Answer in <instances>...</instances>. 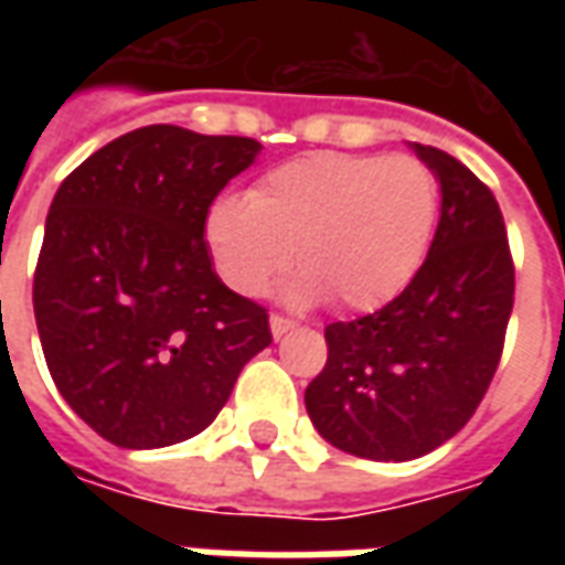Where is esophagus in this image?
Masks as SVG:
<instances>
[{
    "label": "esophagus",
    "mask_w": 565,
    "mask_h": 565,
    "mask_svg": "<svg viewBox=\"0 0 565 565\" xmlns=\"http://www.w3.org/2000/svg\"><path fill=\"white\" fill-rule=\"evenodd\" d=\"M269 330H271V335H275V339H281V335H287V332L296 330V323H294V320L281 318V315H271Z\"/></svg>",
    "instance_id": "1"
}]
</instances>
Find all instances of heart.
Returning a JSON list of instances; mask_svg holds the SVG:
<instances>
[{
  "label": "heart",
  "mask_w": 565,
  "mask_h": 565,
  "mask_svg": "<svg viewBox=\"0 0 565 565\" xmlns=\"http://www.w3.org/2000/svg\"><path fill=\"white\" fill-rule=\"evenodd\" d=\"M436 217L438 184L426 162L320 150L266 172L247 199H221L205 242L235 294H266L296 250L306 275L287 290L294 302L330 296L344 311H375L415 281Z\"/></svg>",
  "instance_id": "obj_1"
}]
</instances>
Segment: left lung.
<instances>
[{
  "label": "left lung",
  "instance_id": "1",
  "mask_svg": "<svg viewBox=\"0 0 565 565\" xmlns=\"http://www.w3.org/2000/svg\"><path fill=\"white\" fill-rule=\"evenodd\" d=\"M441 186V217L403 296L327 327L308 384L311 424L332 448L381 462L424 457L469 424L502 356L514 263L497 199L460 160L412 145Z\"/></svg>",
  "mask_w": 565,
  "mask_h": 565
}]
</instances>
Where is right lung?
Returning a JSON list of instances; mask_svg holds the SVG:
<instances>
[{"label": "right lung", "instance_id": "1", "mask_svg": "<svg viewBox=\"0 0 565 565\" xmlns=\"http://www.w3.org/2000/svg\"><path fill=\"white\" fill-rule=\"evenodd\" d=\"M259 141L153 124L56 190L32 281L44 360L72 412L117 448L196 436L271 344L266 308L211 269L205 221Z\"/></svg>", "mask_w": 565, "mask_h": 565}]
</instances>
